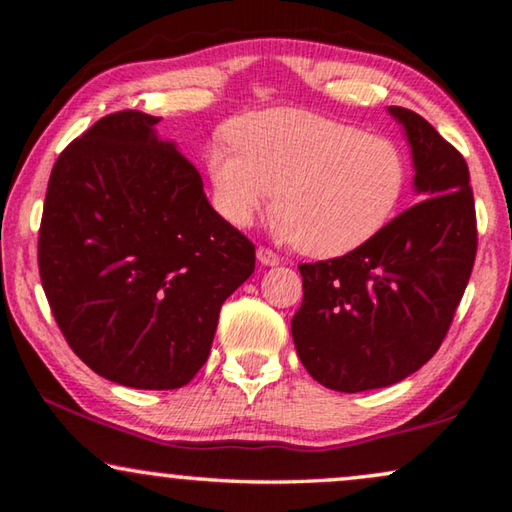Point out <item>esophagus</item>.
I'll return each instance as SVG.
<instances>
[{
  "label": "esophagus",
  "mask_w": 512,
  "mask_h": 512,
  "mask_svg": "<svg viewBox=\"0 0 512 512\" xmlns=\"http://www.w3.org/2000/svg\"><path fill=\"white\" fill-rule=\"evenodd\" d=\"M257 259H259V264H264V266H277V264H280V257H277L273 250L262 248V246L257 248Z\"/></svg>",
  "instance_id": "1"
}]
</instances>
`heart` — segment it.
I'll return each mask as SVG.
<instances>
[{"mask_svg": "<svg viewBox=\"0 0 512 512\" xmlns=\"http://www.w3.org/2000/svg\"><path fill=\"white\" fill-rule=\"evenodd\" d=\"M228 133L235 146L207 151L216 210L248 228L273 201L277 239L309 257L368 244L402 201L404 155L381 135L307 110L255 112Z\"/></svg>", "mask_w": 512, "mask_h": 512, "instance_id": "heart-1", "label": "heart"}]
</instances>
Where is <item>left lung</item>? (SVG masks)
Returning a JSON list of instances; mask_svg holds the SVG:
<instances>
[{"label": "left lung", "instance_id": "1", "mask_svg": "<svg viewBox=\"0 0 512 512\" xmlns=\"http://www.w3.org/2000/svg\"><path fill=\"white\" fill-rule=\"evenodd\" d=\"M388 115L404 128L413 192L424 201L352 253L300 264L293 343L309 375L341 393L397 384L436 354L476 255L463 155L413 110L388 106Z\"/></svg>", "mask_w": 512, "mask_h": 512}]
</instances>
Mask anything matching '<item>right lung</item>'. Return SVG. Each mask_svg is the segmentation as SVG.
I'll return each mask as SVG.
<instances>
[{
	"label": "right lung",
	"instance_id": "right-lung-1",
	"mask_svg": "<svg viewBox=\"0 0 512 512\" xmlns=\"http://www.w3.org/2000/svg\"><path fill=\"white\" fill-rule=\"evenodd\" d=\"M158 121L115 112L69 144L51 169L38 239L42 289L69 348L140 391L192 381L221 305L255 271V246L216 214Z\"/></svg>",
	"mask_w": 512,
	"mask_h": 512
}]
</instances>
